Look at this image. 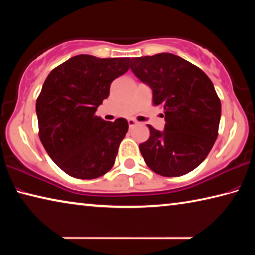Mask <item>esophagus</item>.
Wrapping results in <instances>:
<instances>
[{
  "instance_id": "esophagus-1",
  "label": "esophagus",
  "mask_w": 255,
  "mask_h": 255,
  "mask_svg": "<svg viewBox=\"0 0 255 255\" xmlns=\"http://www.w3.org/2000/svg\"><path fill=\"white\" fill-rule=\"evenodd\" d=\"M128 125H129V128H132L136 125V122L133 119H129L128 120Z\"/></svg>"
}]
</instances>
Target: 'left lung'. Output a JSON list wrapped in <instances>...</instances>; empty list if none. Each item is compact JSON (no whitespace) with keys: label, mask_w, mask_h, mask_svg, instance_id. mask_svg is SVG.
Masks as SVG:
<instances>
[{"label":"left lung","mask_w":255,"mask_h":255,"mask_svg":"<svg viewBox=\"0 0 255 255\" xmlns=\"http://www.w3.org/2000/svg\"><path fill=\"white\" fill-rule=\"evenodd\" d=\"M130 68L163 108L165 127L150 125L139 145L145 163L163 176H181L204 162L218 136L222 105L213 82L199 67L170 53L135 57Z\"/></svg>","instance_id":"8db88e82"}]
</instances>
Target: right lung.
Masks as SVG:
<instances>
[{"instance_id":"obj_1","label":"right lung","mask_w":255,"mask_h":255,"mask_svg":"<svg viewBox=\"0 0 255 255\" xmlns=\"http://www.w3.org/2000/svg\"><path fill=\"white\" fill-rule=\"evenodd\" d=\"M130 58L77 55L55 67L37 98L39 138L59 169L76 179H96L114 166L128 131L126 119L96 115L112 81L129 70Z\"/></svg>"}]
</instances>
